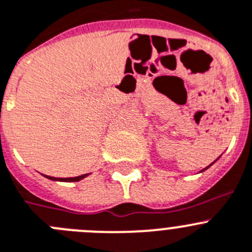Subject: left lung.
I'll return each mask as SVG.
<instances>
[{"label": "left lung", "mask_w": 252, "mask_h": 252, "mask_svg": "<svg viewBox=\"0 0 252 252\" xmlns=\"http://www.w3.org/2000/svg\"><path fill=\"white\" fill-rule=\"evenodd\" d=\"M212 163H214V162H212ZM212 163H211V165H212ZM211 165H210V166H211ZM210 166H207V167H206V168H209V167H210ZM206 168H204V170H202V171H205V170H206Z\"/></svg>", "instance_id": "8db88e82"}]
</instances>
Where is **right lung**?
<instances>
[{
    "label": "right lung",
    "mask_w": 252,
    "mask_h": 252,
    "mask_svg": "<svg viewBox=\"0 0 252 252\" xmlns=\"http://www.w3.org/2000/svg\"><path fill=\"white\" fill-rule=\"evenodd\" d=\"M86 176H87V174L81 175V176H77V177H68V179H56V177H51V176H46V177L50 180H56V181H80L81 179H84V177H86Z\"/></svg>",
    "instance_id": "add662e5"
}]
</instances>
